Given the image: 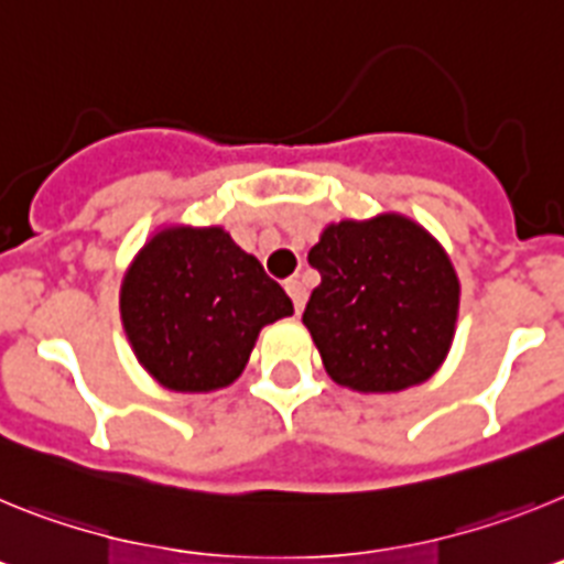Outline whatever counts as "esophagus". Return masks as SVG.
I'll return each mask as SVG.
<instances>
[{"mask_svg": "<svg viewBox=\"0 0 564 564\" xmlns=\"http://www.w3.org/2000/svg\"><path fill=\"white\" fill-rule=\"evenodd\" d=\"M285 291H288V296L293 299V307H296V313L305 311V302H307L305 285H302L299 279H288V282H285Z\"/></svg>", "mask_w": 564, "mask_h": 564, "instance_id": "esophagus-1", "label": "esophagus"}]
</instances>
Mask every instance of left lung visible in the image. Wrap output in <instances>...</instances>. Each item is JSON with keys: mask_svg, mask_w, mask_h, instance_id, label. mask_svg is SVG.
I'll use <instances>...</instances> for the list:
<instances>
[{"mask_svg": "<svg viewBox=\"0 0 564 564\" xmlns=\"http://www.w3.org/2000/svg\"><path fill=\"white\" fill-rule=\"evenodd\" d=\"M307 262L322 285L302 322L338 387L401 392L441 370L455 341L460 279L421 223L398 212L330 223Z\"/></svg>", "mask_w": 564, "mask_h": 564, "instance_id": "left-lung-1", "label": "left lung"}]
</instances>
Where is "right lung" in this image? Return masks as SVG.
<instances>
[{"label": "right lung", "instance_id": "add662e5", "mask_svg": "<svg viewBox=\"0 0 564 564\" xmlns=\"http://www.w3.org/2000/svg\"><path fill=\"white\" fill-rule=\"evenodd\" d=\"M293 313L288 293L223 226H163L121 282V322L134 358L172 392L237 381L259 330Z\"/></svg>", "mask_w": 564, "mask_h": 564}]
</instances>
